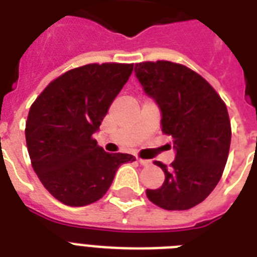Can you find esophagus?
Segmentation results:
<instances>
[{
    "label": "esophagus",
    "instance_id": "34e87169",
    "mask_svg": "<svg viewBox=\"0 0 257 257\" xmlns=\"http://www.w3.org/2000/svg\"><path fill=\"white\" fill-rule=\"evenodd\" d=\"M137 161H139V164L144 165V167H145V165L151 164V161H149V160H144V159H137Z\"/></svg>",
    "mask_w": 257,
    "mask_h": 257
}]
</instances>
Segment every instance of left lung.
<instances>
[{
    "mask_svg": "<svg viewBox=\"0 0 257 257\" xmlns=\"http://www.w3.org/2000/svg\"><path fill=\"white\" fill-rule=\"evenodd\" d=\"M144 92L161 110V131L173 139L171 167L155 161L165 180L147 189L153 204L184 211L208 197L223 175L231 145L227 106L200 74L171 61L140 62L135 66Z\"/></svg>",
    "mask_w": 257,
    "mask_h": 257,
    "instance_id": "8db88e82",
    "label": "left lung"
}]
</instances>
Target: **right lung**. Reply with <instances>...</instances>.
Listing matches in <instances>:
<instances>
[{
  "mask_svg": "<svg viewBox=\"0 0 257 257\" xmlns=\"http://www.w3.org/2000/svg\"><path fill=\"white\" fill-rule=\"evenodd\" d=\"M133 64H89L66 72L30 106L26 147L34 172L53 197L70 207L100 200L128 153H106L93 133L132 74Z\"/></svg>",
  "mask_w": 257,
  "mask_h": 257,
  "instance_id": "obj_1",
  "label": "right lung"
}]
</instances>
